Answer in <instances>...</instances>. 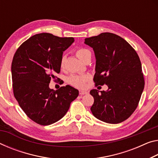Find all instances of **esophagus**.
<instances>
[{
	"instance_id": "obj_1",
	"label": "esophagus",
	"mask_w": 158,
	"mask_h": 158,
	"mask_svg": "<svg viewBox=\"0 0 158 158\" xmlns=\"http://www.w3.org/2000/svg\"><path fill=\"white\" fill-rule=\"evenodd\" d=\"M88 91H83V90H80L79 91V95L80 96H84V95H86L88 94Z\"/></svg>"
}]
</instances>
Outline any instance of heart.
Returning <instances> with one entry per match:
<instances>
[{
  "mask_svg": "<svg viewBox=\"0 0 158 158\" xmlns=\"http://www.w3.org/2000/svg\"><path fill=\"white\" fill-rule=\"evenodd\" d=\"M91 53L89 50L86 48H79L76 51V55L77 57L81 61L84 60V59L87 56V55ZM64 57L63 56L62 57L60 61V66L61 67H64ZM89 79V76L86 74H72L68 78V82L69 83L74 86L75 87H78V88H82L85 86V83L86 81H88Z\"/></svg>",
  "mask_w": 158,
  "mask_h": 158,
  "instance_id": "1",
  "label": "heart"
}]
</instances>
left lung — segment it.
Here are the masks:
<instances>
[{"label": "left lung", "instance_id": "obj_1", "mask_svg": "<svg viewBox=\"0 0 158 158\" xmlns=\"http://www.w3.org/2000/svg\"><path fill=\"white\" fill-rule=\"evenodd\" d=\"M84 44L96 57V85L108 87L106 91H90L92 114L106 123H121L136 110L144 89L139 57L128 42L109 32L85 39Z\"/></svg>", "mask_w": 158, "mask_h": 158}]
</instances>
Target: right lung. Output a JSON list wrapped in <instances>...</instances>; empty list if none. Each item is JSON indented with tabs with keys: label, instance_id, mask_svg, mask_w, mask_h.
<instances>
[{
	"label": "right lung",
	"instance_id": "add662e5",
	"mask_svg": "<svg viewBox=\"0 0 158 158\" xmlns=\"http://www.w3.org/2000/svg\"><path fill=\"white\" fill-rule=\"evenodd\" d=\"M74 41L72 37L49 33L34 35L22 44L12 60L14 96L25 114L41 125L62 119L79 91L69 85L57 91L50 89L51 78L60 72L63 52Z\"/></svg>",
	"mask_w": 158,
	"mask_h": 158
}]
</instances>
